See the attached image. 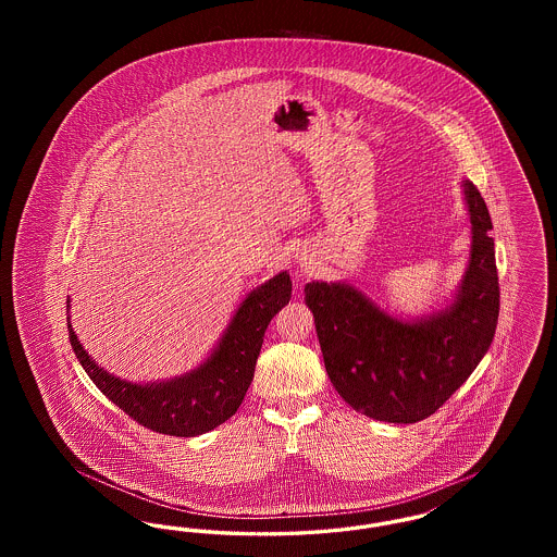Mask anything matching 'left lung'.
Listing matches in <instances>:
<instances>
[{"label":"left lung","mask_w":557,"mask_h":557,"mask_svg":"<svg viewBox=\"0 0 557 557\" xmlns=\"http://www.w3.org/2000/svg\"><path fill=\"white\" fill-rule=\"evenodd\" d=\"M461 186L472 223L470 263L443 311L405 321L345 282L305 286L334 388L373 420L416 424L430 418L493 343L499 318L493 223L476 186L468 180Z\"/></svg>","instance_id":"left-lung-1"}]
</instances>
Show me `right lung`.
I'll list each match as a JSON object with an SVG mask.
<instances>
[{
    "instance_id": "1",
    "label": "right lung",
    "mask_w": 557,
    "mask_h": 557,
    "mask_svg": "<svg viewBox=\"0 0 557 557\" xmlns=\"http://www.w3.org/2000/svg\"><path fill=\"white\" fill-rule=\"evenodd\" d=\"M290 275L277 273L250 292L211 357L180 377L152 384H133L102 370L77 341L69 319V338L83 370L119 409L152 432L169 436H198L223 424L238 411L255 377L269 321L288 305ZM66 300V311L71 309Z\"/></svg>"
}]
</instances>
